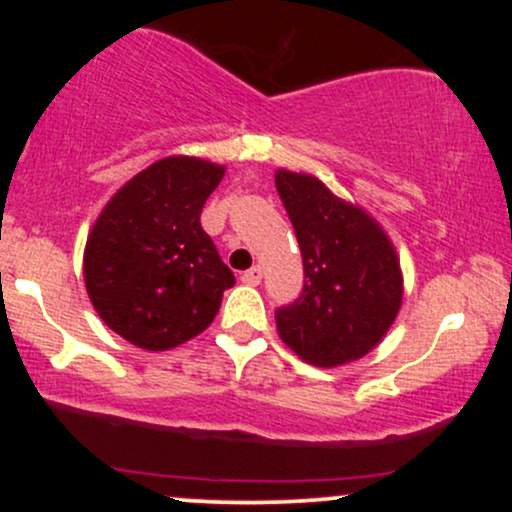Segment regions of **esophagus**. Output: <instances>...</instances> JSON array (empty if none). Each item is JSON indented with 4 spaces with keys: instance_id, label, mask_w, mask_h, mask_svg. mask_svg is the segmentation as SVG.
I'll list each match as a JSON object with an SVG mask.
<instances>
[{
    "instance_id": "esophagus-1",
    "label": "esophagus",
    "mask_w": 512,
    "mask_h": 512,
    "mask_svg": "<svg viewBox=\"0 0 512 512\" xmlns=\"http://www.w3.org/2000/svg\"><path fill=\"white\" fill-rule=\"evenodd\" d=\"M240 281H243V284H248V286H257L262 281V267H250L248 272H243L240 274Z\"/></svg>"
}]
</instances>
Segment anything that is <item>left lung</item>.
<instances>
[{"mask_svg": "<svg viewBox=\"0 0 512 512\" xmlns=\"http://www.w3.org/2000/svg\"><path fill=\"white\" fill-rule=\"evenodd\" d=\"M274 182L305 274L301 296L276 310V332L313 366L356 361L380 344L402 305L395 245L373 216L313 175L281 168Z\"/></svg>", "mask_w": 512, "mask_h": 512, "instance_id": "left-lung-1", "label": "left lung"}]
</instances>
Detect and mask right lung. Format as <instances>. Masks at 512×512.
I'll use <instances>...</instances> for the list:
<instances>
[{"label":"right lung","instance_id":"add662e5","mask_svg":"<svg viewBox=\"0 0 512 512\" xmlns=\"http://www.w3.org/2000/svg\"><path fill=\"white\" fill-rule=\"evenodd\" d=\"M226 168L168 156L134 175L105 204L84 250L88 298L129 344L168 351L197 337L236 276L199 214Z\"/></svg>","mask_w":512,"mask_h":512}]
</instances>
